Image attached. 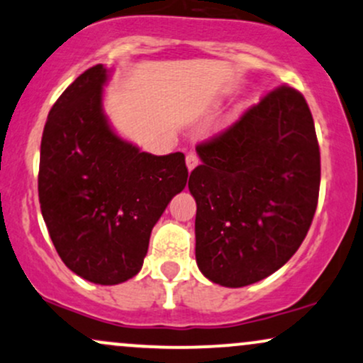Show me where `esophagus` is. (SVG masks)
Returning <instances> with one entry per match:
<instances>
[{"label": "esophagus", "instance_id": "34e87169", "mask_svg": "<svg viewBox=\"0 0 363 363\" xmlns=\"http://www.w3.org/2000/svg\"><path fill=\"white\" fill-rule=\"evenodd\" d=\"M198 164H199V158H198V155H196L194 152H189V153H187V155H186V165H187V170H189V172H191V170H193Z\"/></svg>", "mask_w": 363, "mask_h": 363}]
</instances>
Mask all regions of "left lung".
<instances>
[{"mask_svg":"<svg viewBox=\"0 0 363 363\" xmlns=\"http://www.w3.org/2000/svg\"><path fill=\"white\" fill-rule=\"evenodd\" d=\"M196 152L187 186L198 268L230 289L269 277L301 247L318 208L320 153L306 99L278 86Z\"/></svg>","mask_w":363,"mask_h":363,"instance_id":"1","label":"left lung"}]
</instances>
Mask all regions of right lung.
I'll use <instances>...</instances> for the list:
<instances>
[{
  "mask_svg": "<svg viewBox=\"0 0 363 363\" xmlns=\"http://www.w3.org/2000/svg\"><path fill=\"white\" fill-rule=\"evenodd\" d=\"M106 66L57 99L40 141L39 201L57 254L78 277L118 285L143 266L150 234L187 182L184 153L152 155L119 138L102 111Z\"/></svg>",
  "mask_w": 363,
  "mask_h": 363,
  "instance_id": "add662e5",
  "label": "right lung"
}]
</instances>
